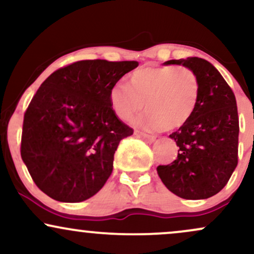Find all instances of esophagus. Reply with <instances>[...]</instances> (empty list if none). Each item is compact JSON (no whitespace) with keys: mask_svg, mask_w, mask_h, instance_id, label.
Segmentation results:
<instances>
[{"mask_svg":"<svg viewBox=\"0 0 254 254\" xmlns=\"http://www.w3.org/2000/svg\"><path fill=\"white\" fill-rule=\"evenodd\" d=\"M136 135L138 137H141L143 141L147 142V143H153V142H155L156 137L153 136V135H148V133H144V132H141V131H136Z\"/></svg>","mask_w":254,"mask_h":254,"instance_id":"esophagus-1","label":"esophagus"}]
</instances>
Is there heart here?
Returning <instances> with one entry per match:
<instances>
[{"label": "heart", "instance_id": "1", "mask_svg": "<svg viewBox=\"0 0 254 254\" xmlns=\"http://www.w3.org/2000/svg\"><path fill=\"white\" fill-rule=\"evenodd\" d=\"M200 83L188 66H148L131 74L127 86L116 84L110 103L118 118L129 121L143 110L133 123L147 130L182 127L196 112Z\"/></svg>", "mask_w": 254, "mask_h": 254}]
</instances>
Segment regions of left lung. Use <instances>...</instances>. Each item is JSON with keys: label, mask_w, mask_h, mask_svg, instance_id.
I'll return each instance as SVG.
<instances>
[{"label": "left lung", "mask_w": 254, "mask_h": 254, "mask_svg": "<svg viewBox=\"0 0 254 254\" xmlns=\"http://www.w3.org/2000/svg\"><path fill=\"white\" fill-rule=\"evenodd\" d=\"M188 66L196 72L200 97L192 118L170 137L179 149L173 162L156 168L166 188L184 199H206L228 183L238 165L239 117L233 90L208 61L172 60L164 65Z\"/></svg>", "instance_id": "left-lung-1"}]
</instances>
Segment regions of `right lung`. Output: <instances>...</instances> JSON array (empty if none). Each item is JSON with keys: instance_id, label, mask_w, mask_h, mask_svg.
Masks as SVG:
<instances>
[{"instance_id": "obj_1", "label": "right lung", "mask_w": 254, "mask_h": 254, "mask_svg": "<svg viewBox=\"0 0 254 254\" xmlns=\"http://www.w3.org/2000/svg\"><path fill=\"white\" fill-rule=\"evenodd\" d=\"M137 65L80 61L58 69L37 90L24 117L21 157L52 199L82 202L109 179L119 142L133 133L112 110L110 90Z\"/></svg>"}]
</instances>
